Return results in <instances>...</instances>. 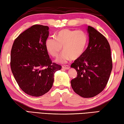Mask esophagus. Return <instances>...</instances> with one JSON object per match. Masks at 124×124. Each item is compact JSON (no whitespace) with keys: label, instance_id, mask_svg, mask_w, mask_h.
I'll return each instance as SVG.
<instances>
[{"label":"esophagus","instance_id":"obj_1","mask_svg":"<svg viewBox=\"0 0 124 124\" xmlns=\"http://www.w3.org/2000/svg\"><path fill=\"white\" fill-rule=\"evenodd\" d=\"M62 68H64V69H70V66L69 65H63L62 66Z\"/></svg>","mask_w":124,"mask_h":124}]
</instances>
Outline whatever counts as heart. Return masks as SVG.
Instances as JSON below:
<instances>
[{
	"mask_svg": "<svg viewBox=\"0 0 124 124\" xmlns=\"http://www.w3.org/2000/svg\"><path fill=\"white\" fill-rule=\"evenodd\" d=\"M87 40L86 34L83 31L64 29L59 32L56 38L47 39L45 46L49 54L55 58L59 56L63 46L64 52L59 61L64 63L70 59L80 58L85 50Z\"/></svg>",
	"mask_w": 124,
	"mask_h": 124,
	"instance_id": "1",
	"label": "heart"
}]
</instances>
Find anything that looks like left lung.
I'll return each instance as SVG.
<instances>
[{
  "label": "left lung",
  "mask_w": 124,
  "mask_h": 124,
  "mask_svg": "<svg viewBox=\"0 0 124 124\" xmlns=\"http://www.w3.org/2000/svg\"><path fill=\"white\" fill-rule=\"evenodd\" d=\"M89 42L82 55L71 67L77 77L71 80L75 93L85 98H92L103 91L113 68L110 44L106 38L92 26L87 28Z\"/></svg>",
  "instance_id": "left-lung-1"
}]
</instances>
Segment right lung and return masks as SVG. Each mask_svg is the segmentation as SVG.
<instances>
[{
	"mask_svg": "<svg viewBox=\"0 0 124 124\" xmlns=\"http://www.w3.org/2000/svg\"><path fill=\"white\" fill-rule=\"evenodd\" d=\"M49 27L34 25L13 43L10 55L12 73L20 88L29 95L40 96L53 86L55 72L62 66L53 62L45 43Z\"/></svg>",
	"mask_w": 124,
	"mask_h": 124,
	"instance_id": "1",
	"label": "right lung"
}]
</instances>
